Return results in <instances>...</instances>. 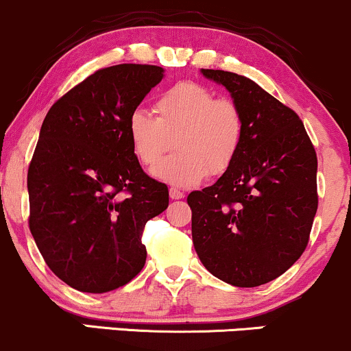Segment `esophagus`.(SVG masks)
Wrapping results in <instances>:
<instances>
[{"label": "esophagus", "instance_id": "34e87169", "mask_svg": "<svg viewBox=\"0 0 351 351\" xmlns=\"http://www.w3.org/2000/svg\"><path fill=\"white\" fill-rule=\"evenodd\" d=\"M170 198L171 199H181V198H184V193L178 188H170Z\"/></svg>", "mask_w": 351, "mask_h": 351}]
</instances>
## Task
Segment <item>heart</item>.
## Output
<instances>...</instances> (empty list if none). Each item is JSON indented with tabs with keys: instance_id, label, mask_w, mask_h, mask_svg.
<instances>
[{
	"instance_id": "heart-1",
	"label": "heart",
	"mask_w": 351,
	"mask_h": 351,
	"mask_svg": "<svg viewBox=\"0 0 351 351\" xmlns=\"http://www.w3.org/2000/svg\"><path fill=\"white\" fill-rule=\"evenodd\" d=\"M155 117L135 110L128 117L127 134L132 152L143 167H153L170 148L152 175L173 186H195L208 176H219L232 167L244 140V117L229 99H216L198 82H178L165 90L155 106Z\"/></svg>"
}]
</instances>
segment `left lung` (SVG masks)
I'll return each mask as SVG.
<instances>
[{
    "instance_id": "left-lung-1",
    "label": "left lung",
    "mask_w": 351,
    "mask_h": 351,
    "mask_svg": "<svg viewBox=\"0 0 351 351\" xmlns=\"http://www.w3.org/2000/svg\"><path fill=\"white\" fill-rule=\"evenodd\" d=\"M244 117L237 158L213 186L188 196L196 254L213 276L257 287L302 256L315 217L317 155L295 112L244 75L201 69Z\"/></svg>"
}]
</instances>
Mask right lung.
<instances>
[{
    "mask_svg": "<svg viewBox=\"0 0 351 351\" xmlns=\"http://www.w3.org/2000/svg\"><path fill=\"white\" fill-rule=\"evenodd\" d=\"M163 67H106L62 95L44 119L27 171L29 229L60 280L104 293L143 269L142 231L168 208L167 184L132 152L127 122Z\"/></svg>",
    "mask_w": 351,
    "mask_h": 351,
    "instance_id": "1",
    "label": "right lung"
}]
</instances>
